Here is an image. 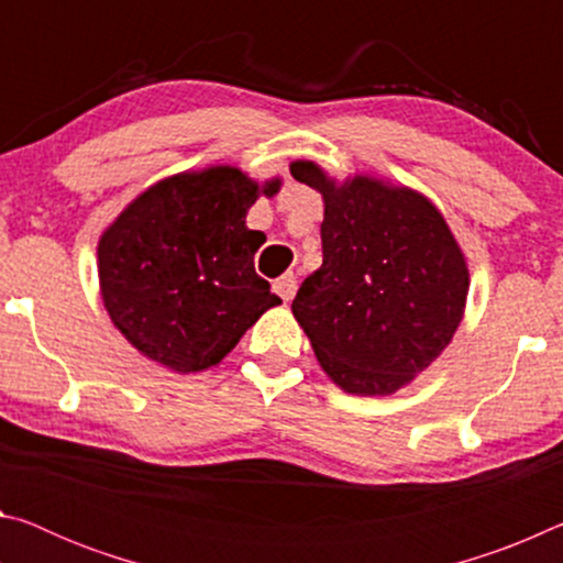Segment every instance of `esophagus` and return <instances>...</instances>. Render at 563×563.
I'll list each match as a JSON object with an SVG mask.
<instances>
[{
    "instance_id": "1",
    "label": "esophagus",
    "mask_w": 563,
    "mask_h": 563,
    "mask_svg": "<svg viewBox=\"0 0 563 563\" xmlns=\"http://www.w3.org/2000/svg\"><path fill=\"white\" fill-rule=\"evenodd\" d=\"M273 288H275V292H278L285 302H288V300H292L295 288H298V280H295L292 273H285V275H280L278 280H275Z\"/></svg>"
}]
</instances>
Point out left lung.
Instances as JSON below:
<instances>
[{"mask_svg":"<svg viewBox=\"0 0 563 563\" xmlns=\"http://www.w3.org/2000/svg\"><path fill=\"white\" fill-rule=\"evenodd\" d=\"M290 174L325 203L322 265L302 280L292 316L325 375L360 397L412 383L464 318L470 271L430 198L360 174L338 184L316 161Z\"/></svg>","mask_w":563,"mask_h":563,"instance_id":"left-lung-1","label":"left lung"}]
</instances>
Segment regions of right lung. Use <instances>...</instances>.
Here are the masks:
<instances>
[{
  "instance_id": "add662e5",
  "label": "right lung",
  "mask_w": 563,
  "mask_h": 563,
  "mask_svg": "<svg viewBox=\"0 0 563 563\" xmlns=\"http://www.w3.org/2000/svg\"><path fill=\"white\" fill-rule=\"evenodd\" d=\"M261 186L235 166L158 180L99 238V288L109 318L141 355L174 373L216 367L265 310L280 305L253 268L261 231L245 225Z\"/></svg>"
}]
</instances>
